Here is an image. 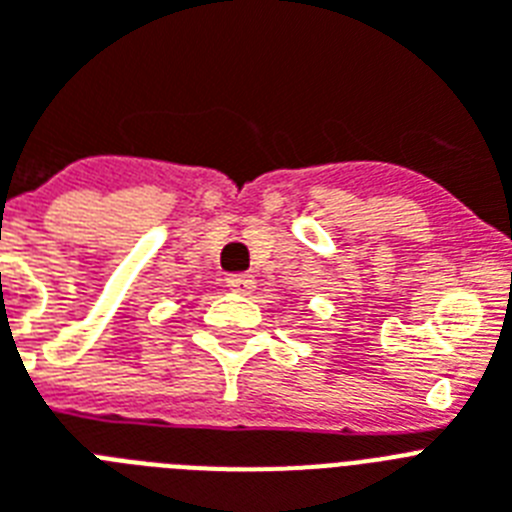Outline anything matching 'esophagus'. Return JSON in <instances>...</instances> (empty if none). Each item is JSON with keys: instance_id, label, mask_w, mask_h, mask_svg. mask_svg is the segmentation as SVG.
Here are the masks:
<instances>
[{"instance_id": "34e87169", "label": "esophagus", "mask_w": 512, "mask_h": 512, "mask_svg": "<svg viewBox=\"0 0 512 512\" xmlns=\"http://www.w3.org/2000/svg\"><path fill=\"white\" fill-rule=\"evenodd\" d=\"M227 287H230L232 293L248 295L256 287V280H253V274H230L227 277Z\"/></svg>"}]
</instances>
